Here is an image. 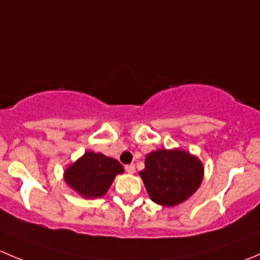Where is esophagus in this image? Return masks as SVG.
<instances>
[{
	"label": "esophagus",
	"mask_w": 260,
	"mask_h": 260,
	"mask_svg": "<svg viewBox=\"0 0 260 260\" xmlns=\"http://www.w3.org/2000/svg\"><path fill=\"white\" fill-rule=\"evenodd\" d=\"M124 170H125V172H128V174H135V172H136V166L133 164L125 165Z\"/></svg>",
	"instance_id": "esophagus-1"
}]
</instances>
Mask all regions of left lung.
I'll return each mask as SVG.
<instances>
[{
    "label": "left lung",
    "mask_w": 260,
    "mask_h": 260,
    "mask_svg": "<svg viewBox=\"0 0 260 260\" xmlns=\"http://www.w3.org/2000/svg\"><path fill=\"white\" fill-rule=\"evenodd\" d=\"M140 176L152 201L162 206H175L198 190L204 169L203 164L187 152L158 149L147 154Z\"/></svg>",
    "instance_id": "1"
}]
</instances>
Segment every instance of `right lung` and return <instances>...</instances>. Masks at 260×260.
<instances>
[{
	"mask_svg": "<svg viewBox=\"0 0 260 260\" xmlns=\"http://www.w3.org/2000/svg\"><path fill=\"white\" fill-rule=\"evenodd\" d=\"M123 166L117 159L102 153L85 152L65 171V181L84 198H101L108 191Z\"/></svg>",
	"mask_w": 260,
	"mask_h": 260,
	"instance_id": "1",
	"label": "right lung"
}]
</instances>
